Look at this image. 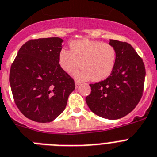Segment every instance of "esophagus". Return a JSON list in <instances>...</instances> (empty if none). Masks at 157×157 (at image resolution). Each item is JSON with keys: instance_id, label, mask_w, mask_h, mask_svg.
Masks as SVG:
<instances>
[{"instance_id": "1", "label": "esophagus", "mask_w": 157, "mask_h": 157, "mask_svg": "<svg viewBox=\"0 0 157 157\" xmlns=\"http://www.w3.org/2000/svg\"><path fill=\"white\" fill-rule=\"evenodd\" d=\"M79 85H80V82L75 81V86H76V88L78 87V86H79Z\"/></svg>"}]
</instances>
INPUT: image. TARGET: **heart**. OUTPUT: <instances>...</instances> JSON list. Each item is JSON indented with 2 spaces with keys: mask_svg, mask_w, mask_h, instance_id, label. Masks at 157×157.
<instances>
[{
  "mask_svg": "<svg viewBox=\"0 0 157 157\" xmlns=\"http://www.w3.org/2000/svg\"><path fill=\"white\" fill-rule=\"evenodd\" d=\"M71 51L62 49L59 54V63L64 71L71 74L80 66L76 72L78 79L91 78L99 82L109 77L117 59V52L113 45L88 39L75 40L70 44Z\"/></svg>",
  "mask_w": 157,
  "mask_h": 157,
  "instance_id": "1",
  "label": "heart"
}]
</instances>
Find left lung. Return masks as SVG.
Masks as SVG:
<instances>
[{
  "label": "left lung",
  "instance_id": "left-lung-1",
  "mask_svg": "<svg viewBox=\"0 0 157 157\" xmlns=\"http://www.w3.org/2000/svg\"><path fill=\"white\" fill-rule=\"evenodd\" d=\"M117 52L113 71L105 80L90 84L86 101L90 110L103 118L115 120L133 110L142 97L145 67L142 59L126 42L110 40Z\"/></svg>",
  "mask_w": 157,
  "mask_h": 157
}]
</instances>
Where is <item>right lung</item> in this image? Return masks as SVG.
Here are the masks:
<instances>
[{"mask_svg":"<svg viewBox=\"0 0 157 157\" xmlns=\"http://www.w3.org/2000/svg\"><path fill=\"white\" fill-rule=\"evenodd\" d=\"M63 41L59 37L29 40L12 63L9 82L15 103L36 122H50L61 114L75 88L59 63Z\"/></svg>","mask_w":157,"mask_h":157,"instance_id":"add662e5","label":"right lung"}]
</instances>
